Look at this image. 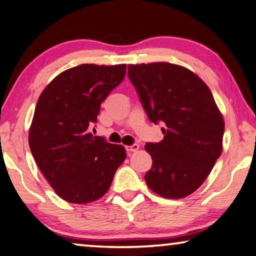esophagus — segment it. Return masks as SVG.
I'll use <instances>...</instances> for the list:
<instances>
[{
    "mask_svg": "<svg viewBox=\"0 0 256 256\" xmlns=\"http://www.w3.org/2000/svg\"><path fill=\"white\" fill-rule=\"evenodd\" d=\"M138 148H140V145L138 144H134L132 146H127V148H126V150H127L128 152H136V150H138Z\"/></svg>",
    "mask_w": 256,
    "mask_h": 256,
    "instance_id": "obj_1",
    "label": "esophagus"
}]
</instances>
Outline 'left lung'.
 Listing matches in <instances>:
<instances>
[{"label":"left lung","mask_w":256,"mask_h":256,"mask_svg":"<svg viewBox=\"0 0 256 256\" xmlns=\"http://www.w3.org/2000/svg\"><path fill=\"white\" fill-rule=\"evenodd\" d=\"M135 86L153 124L163 122V140L148 143L152 168L148 186L166 198H182L202 185L222 153L224 116L198 74L169 62L129 64Z\"/></svg>","instance_id":"left-lung-1"}]
</instances>
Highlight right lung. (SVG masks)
I'll use <instances>...</instances> for the list:
<instances>
[{"instance_id":"right-lung-1","label":"right lung","mask_w":256,"mask_h":256,"mask_svg":"<svg viewBox=\"0 0 256 256\" xmlns=\"http://www.w3.org/2000/svg\"><path fill=\"white\" fill-rule=\"evenodd\" d=\"M127 64H80L64 71L42 92L29 129V148L61 198L86 204L111 186L126 158L122 145L88 132L100 104L124 80Z\"/></svg>"}]
</instances>
